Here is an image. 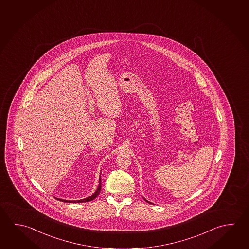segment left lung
Listing matches in <instances>:
<instances>
[{"label": "left lung", "mask_w": 249, "mask_h": 249, "mask_svg": "<svg viewBox=\"0 0 249 249\" xmlns=\"http://www.w3.org/2000/svg\"><path fill=\"white\" fill-rule=\"evenodd\" d=\"M144 200L147 201V200H146V199H145V198H144ZM147 202H148V201H147Z\"/></svg>", "instance_id": "obj_1"}]
</instances>
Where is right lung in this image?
<instances>
[{
	"instance_id": "obj_1",
	"label": "right lung",
	"mask_w": 249,
	"mask_h": 249,
	"mask_svg": "<svg viewBox=\"0 0 249 249\" xmlns=\"http://www.w3.org/2000/svg\"><path fill=\"white\" fill-rule=\"evenodd\" d=\"M101 177H100V182H99V186L97 188L96 191L95 192L92 194V196H88L87 198H84V199H81V200H76V201H71V200H64V199H60V198H57V200L62 201V202H65V203H86V202H89V201H92L98 196V195L100 194V192H101Z\"/></svg>"
}]
</instances>
